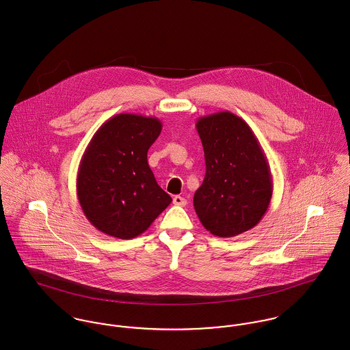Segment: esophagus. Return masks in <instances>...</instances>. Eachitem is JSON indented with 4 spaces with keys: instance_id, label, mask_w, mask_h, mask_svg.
<instances>
[{
    "instance_id": "1",
    "label": "esophagus",
    "mask_w": 350,
    "mask_h": 350,
    "mask_svg": "<svg viewBox=\"0 0 350 350\" xmlns=\"http://www.w3.org/2000/svg\"><path fill=\"white\" fill-rule=\"evenodd\" d=\"M172 202H174V204H176V206H186V203H187V200H185L183 197H180V196H175Z\"/></svg>"
}]
</instances>
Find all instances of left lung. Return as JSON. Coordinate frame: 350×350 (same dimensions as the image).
Returning <instances> with one entry per match:
<instances>
[{"label":"left lung","mask_w":350,"mask_h":350,"mask_svg":"<svg viewBox=\"0 0 350 350\" xmlns=\"http://www.w3.org/2000/svg\"><path fill=\"white\" fill-rule=\"evenodd\" d=\"M196 126L206 163L196 213L211 234L234 237L254 228L269 206L268 160L250 125L230 111L203 116Z\"/></svg>","instance_id":"obj_1"}]
</instances>
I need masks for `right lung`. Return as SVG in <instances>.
I'll use <instances>...</instances> for the list:
<instances>
[{
    "mask_svg": "<svg viewBox=\"0 0 350 350\" xmlns=\"http://www.w3.org/2000/svg\"><path fill=\"white\" fill-rule=\"evenodd\" d=\"M160 132L156 117L121 113L105 121L89 143L78 170L77 194L86 218L102 233L135 239L172 202L147 160Z\"/></svg>",
    "mask_w": 350,
    "mask_h": 350,
    "instance_id": "obj_1",
    "label": "right lung"
}]
</instances>
